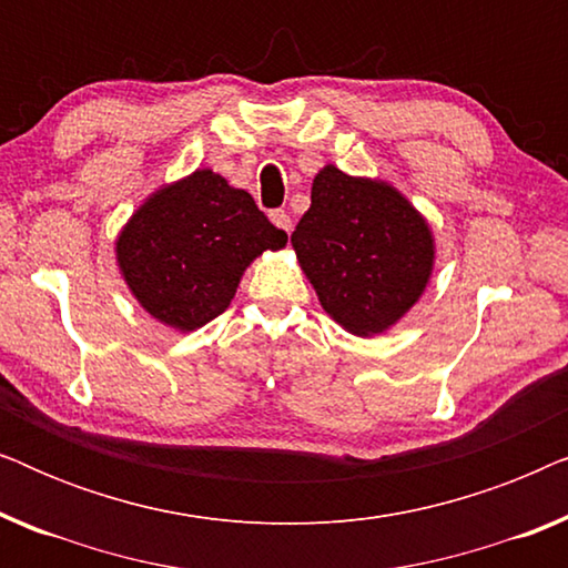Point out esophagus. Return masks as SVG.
I'll list each match as a JSON object with an SVG mask.
<instances>
[{"instance_id": "34e87169", "label": "esophagus", "mask_w": 568, "mask_h": 568, "mask_svg": "<svg viewBox=\"0 0 568 568\" xmlns=\"http://www.w3.org/2000/svg\"><path fill=\"white\" fill-rule=\"evenodd\" d=\"M268 216H271V222H274L278 230H284V232H292V216L286 214L284 209H276V212H271Z\"/></svg>"}]
</instances>
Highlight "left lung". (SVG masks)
I'll list each match as a JSON object with an SVG mask.
<instances>
[{"label":"left lung","instance_id":"8db88e82","mask_svg":"<svg viewBox=\"0 0 568 568\" xmlns=\"http://www.w3.org/2000/svg\"><path fill=\"white\" fill-rule=\"evenodd\" d=\"M292 247L321 307L362 338L422 300L437 261L429 220L393 183L336 165L317 170Z\"/></svg>","mask_w":568,"mask_h":568}]
</instances>
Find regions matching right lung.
Here are the masks:
<instances>
[{"label":"right lung","instance_id":"add662e5","mask_svg":"<svg viewBox=\"0 0 568 568\" xmlns=\"http://www.w3.org/2000/svg\"><path fill=\"white\" fill-rule=\"evenodd\" d=\"M286 240L251 193L201 168L152 191L115 235L113 253L139 307L191 333L222 315L245 268Z\"/></svg>","mask_w":568,"mask_h":568}]
</instances>
